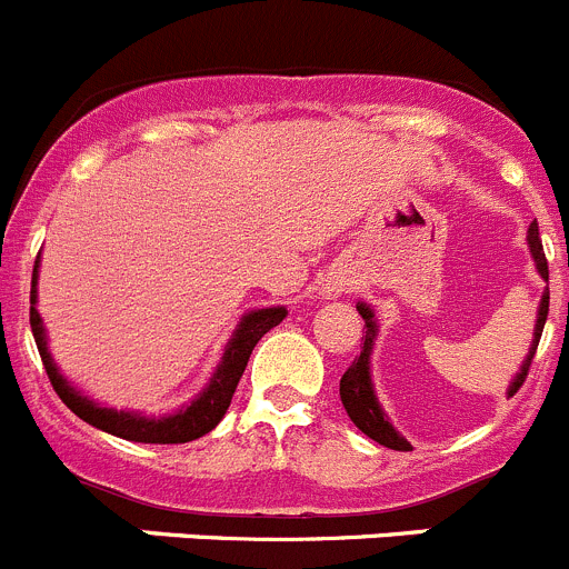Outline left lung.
<instances>
[{
    "label": "left lung",
    "instance_id": "left-lung-1",
    "mask_svg": "<svg viewBox=\"0 0 569 569\" xmlns=\"http://www.w3.org/2000/svg\"><path fill=\"white\" fill-rule=\"evenodd\" d=\"M528 246H531L533 262H537L539 273H542V279H548V259H545V248H542V237H539L537 220H533L531 229H528ZM548 307H550V290H545L542 305H539L537 329H533V346H531V351H528V357H525L517 380H513L511 388H508V397H513V393L522 388L525 377H528V371H531L533 355H537L539 338H542L545 321H548ZM357 310H360L366 327H362L360 355L355 357V362H351L349 369H346V375L340 377V402H343L346 413H349V419L355 421L357 430H362L369 438H375L377 443H382V447H388V450L408 452V450H413V447H410V443L405 441L397 430H393L391 421H388L386 413H382L380 402H377L375 388H371L369 355H371V346H375V335H377L375 312H371L366 305H357Z\"/></svg>",
    "mask_w": 569,
    "mask_h": 569
}]
</instances>
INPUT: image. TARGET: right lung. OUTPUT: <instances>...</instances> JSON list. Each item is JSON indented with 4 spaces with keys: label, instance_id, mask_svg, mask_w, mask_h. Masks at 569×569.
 Wrapping results in <instances>:
<instances>
[{
    "label": "right lung",
    "instance_id": "obj_1",
    "mask_svg": "<svg viewBox=\"0 0 569 569\" xmlns=\"http://www.w3.org/2000/svg\"><path fill=\"white\" fill-rule=\"evenodd\" d=\"M36 279H38V259L32 264V290H30V327L32 338H36L38 355H41V362H44L47 377H50L52 388L61 397V402L72 410L74 416H80L83 421H89L97 430H106L111 436L126 438V441H142V443H187L194 441V438L207 436L209 430L218 427V421L223 419L226 410H229L231 397L237 391V382H240L242 371L248 366V357H251L253 346L262 340L264 332L281 323V318L288 316L284 307H270V310H253L248 312L246 318L237 327L234 338L226 346V355L220 360L218 371H214L212 382L192 405L181 410V413L164 416V419H144V416L137 413H122V410L100 408L91 399L80 397L72 386L61 377V371L56 369L50 351H47V335L44 327H41V316L36 310Z\"/></svg>",
    "mask_w": 569,
    "mask_h": 569
}]
</instances>
